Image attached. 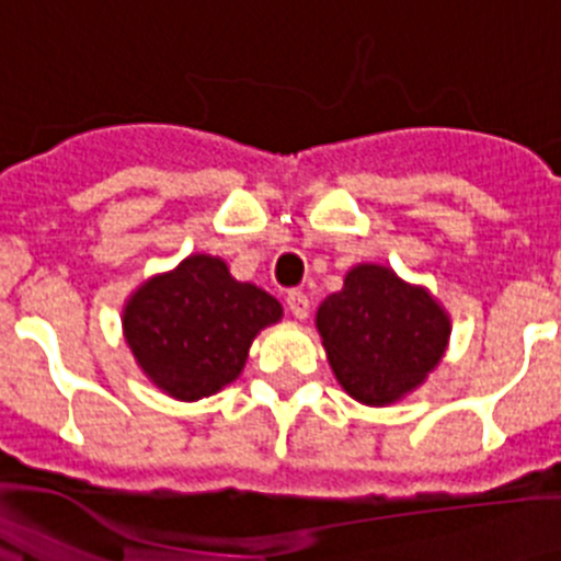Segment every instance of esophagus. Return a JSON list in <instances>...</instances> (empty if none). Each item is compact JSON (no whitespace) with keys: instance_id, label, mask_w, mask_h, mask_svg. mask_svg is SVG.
I'll return each instance as SVG.
<instances>
[{"instance_id":"34e87169","label":"esophagus","mask_w":561,"mask_h":561,"mask_svg":"<svg viewBox=\"0 0 561 561\" xmlns=\"http://www.w3.org/2000/svg\"><path fill=\"white\" fill-rule=\"evenodd\" d=\"M285 301H287V310H290L293 318H298V321H305V318L310 316V298H307V293L290 290Z\"/></svg>"}]
</instances>
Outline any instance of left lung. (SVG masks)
I'll list each match as a JSON object with an SVG mask.
<instances>
[{
	"label": "left lung",
	"mask_w": 561,
	"mask_h": 561,
	"mask_svg": "<svg viewBox=\"0 0 561 561\" xmlns=\"http://www.w3.org/2000/svg\"><path fill=\"white\" fill-rule=\"evenodd\" d=\"M316 327L329 365L352 399L385 407L415 390L446 354L451 321L426 287L363 263L323 298Z\"/></svg>",
	"instance_id": "1"
}]
</instances>
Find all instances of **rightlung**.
<instances>
[{
    "mask_svg": "<svg viewBox=\"0 0 561 561\" xmlns=\"http://www.w3.org/2000/svg\"><path fill=\"white\" fill-rule=\"evenodd\" d=\"M282 318L263 287L238 282L221 256L191 254L146 279L124 305V337L151 385L198 401L243 370L251 340Z\"/></svg>",
    "mask_w": 561,
    "mask_h": 561,
    "instance_id": "obj_1",
    "label": "right lung"
}]
</instances>
